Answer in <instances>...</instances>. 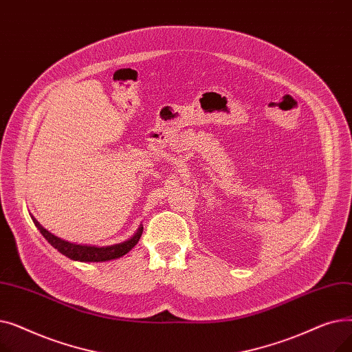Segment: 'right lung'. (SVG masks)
Returning <instances> with one entry per match:
<instances>
[{"label":"right lung","instance_id":"right-lung-1","mask_svg":"<svg viewBox=\"0 0 352 352\" xmlns=\"http://www.w3.org/2000/svg\"><path fill=\"white\" fill-rule=\"evenodd\" d=\"M31 218L34 221L35 227L40 230L43 236L55 250H58L63 255L71 258V260H74V261H82V263H100V261L116 260V258H120V256L125 255L129 250H133L135 247V244L140 241L141 234H142V227H141L131 239H128V241H124L121 244L109 245V247L80 245V244H72V243L64 241V239L52 235L34 217H31Z\"/></svg>","mask_w":352,"mask_h":352}]
</instances>
